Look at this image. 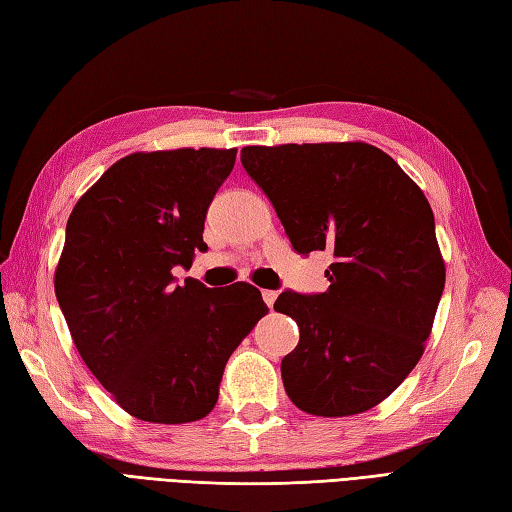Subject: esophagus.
<instances>
[{"mask_svg":"<svg viewBox=\"0 0 512 512\" xmlns=\"http://www.w3.org/2000/svg\"><path fill=\"white\" fill-rule=\"evenodd\" d=\"M261 296H264L266 305L272 310V305H275V301H277V292L275 290H264V292H261Z\"/></svg>","mask_w":512,"mask_h":512,"instance_id":"34e87169","label":"esophagus"}]
</instances>
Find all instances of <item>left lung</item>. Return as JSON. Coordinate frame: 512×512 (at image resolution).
Listing matches in <instances>:
<instances>
[{
  "instance_id": "left-lung-1",
  "label": "left lung",
  "mask_w": 512,
  "mask_h": 512,
  "mask_svg": "<svg viewBox=\"0 0 512 512\" xmlns=\"http://www.w3.org/2000/svg\"><path fill=\"white\" fill-rule=\"evenodd\" d=\"M242 165L296 253H334L327 292L275 301L301 331L281 362L285 392L316 417L371 410L421 360L445 288L430 202L362 141L246 146Z\"/></svg>"
}]
</instances>
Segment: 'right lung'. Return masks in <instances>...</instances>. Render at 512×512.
<instances>
[{
	"instance_id": "obj_1",
	"label": "right lung",
	"mask_w": 512,
	"mask_h": 512,
	"mask_svg": "<svg viewBox=\"0 0 512 512\" xmlns=\"http://www.w3.org/2000/svg\"><path fill=\"white\" fill-rule=\"evenodd\" d=\"M237 150L135 152L67 220L54 290L80 358L133 417L192 423L213 410L224 366L268 312L251 283H176Z\"/></svg>"
}]
</instances>
